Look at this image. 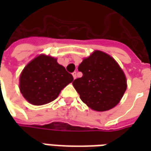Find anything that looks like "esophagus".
Returning <instances> with one entry per match:
<instances>
[{"mask_svg":"<svg viewBox=\"0 0 151 151\" xmlns=\"http://www.w3.org/2000/svg\"><path fill=\"white\" fill-rule=\"evenodd\" d=\"M73 79H76L77 78V72L76 71H74V72L73 73Z\"/></svg>","mask_w":151,"mask_h":151,"instance_id":"esophagus-1","label":"esophagus"}]
</instances>
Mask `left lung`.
<instances>
[{
  "instance_id": "left-lung-1",
  "label": "left lung",
  "mask_w": 151,
  "mask_h": 151,
  "mask_svg": "<svg viewBox=\"0 0 151 151\" xmlns=\"http://www.w3.org/2000/svg\"><path fill=\"white\" fill-rule=\"evenodd\" d=\"M78 70L82 77L75 79L73 85L89 108L104 111L118 104L126 91V78L111 56L95 51L82 60Z\"/></svg>"
}]
</instances>
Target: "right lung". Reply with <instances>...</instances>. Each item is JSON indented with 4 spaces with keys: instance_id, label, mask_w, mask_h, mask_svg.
Here are the masks:
<instances>
[{
    "instance_id": "obj_1",
    "label": "right lung",
    "mask_w": 151,
    "mask_h": 151,
    "mask_svg": "<svg viewBox=\"0 0 151 151\" xmlns=\"http://www.w3.org/2000/svg\"><path fill=\"white\" fill-rule=\"evenodd\" d=\"M19 80L23 97L31 104L43 105L55 100L73 78L56 58L40 55L25 67Z\"/></svg>"
}]
</instances>
